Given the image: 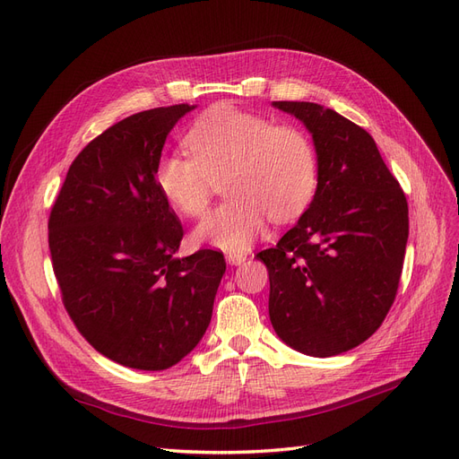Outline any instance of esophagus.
Masks as SVG:
<instances>
[{
  "instance_id": "obj_1",
  "label": "esophagus",
  "mask_w": 459,
  "mask_h": 459,
  "mask_svg": "<svg viewBox=\"0 0 459 459\" xmlns=\"http://www.w3.org/2000/svg\"><path fill=\"white\" fill-rule=\"evenodd\" d=\"M226 260L231 264V266H239V264H243L247 260V255L245 253H228Z\"/></svg>"
}]
</instances>
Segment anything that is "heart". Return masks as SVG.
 <instances>
[{"instance_id": "1", "label": "heart", "mask_w": 459, "mask_h": 459, "mask_svg": "<svg viewBox=\"0 0 459 459\" xmlns=\"http://www.w3.org/2000/svg\"><path fill=\"white\" fill-rule=\"evenodd\" d=\"M190 155L166 152L155 182L164 201L184 216H201L214 182L230 199L193 231V241L243 253L273 221L295 220L314 199L319 179L317 151L310 135L289 124L216 105L187 132Z\"/></svg>"}]
</instances>
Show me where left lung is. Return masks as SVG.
<instances>
[{
    "label": "left lung",
    "mask_w": 459,
    "mask_h": 459,
    "mask_svg": "<svg viewBox=\"0 0 459 459\" xmlns=\"http://www.w3.org/2000/svg\"><path fill=\"white\" fill-rule=\"evenodd\" d=\"M312 134L319 179L310 206L273 248L270 322L302 354L337 356L369 339L391 310L408 243V203L373 137L333 108L273 101Z\"/></svg>",
    "instance_id": "left-lung-1"
}]
</instances>
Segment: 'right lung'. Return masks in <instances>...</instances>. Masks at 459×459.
<instances>
[{
	"label": "right lung",
	"instance_id": "add662e5",
	"mask_svg": "<svg viewBox=\"0 0 459 459\" xmlns=\"http://www.w3.org/2000/svg\"><path fill=\"white\" fill-rule=\"evenodd\" d=\"M195 105L143 110L90 142L49 216V251L68 316L113 362L169 369L211 324L224 255L176 256L184 228L155 182L166 135Z\"/></svg>",
	"mask_w": 459,
	"mask_h": 459
}]
</instances>
